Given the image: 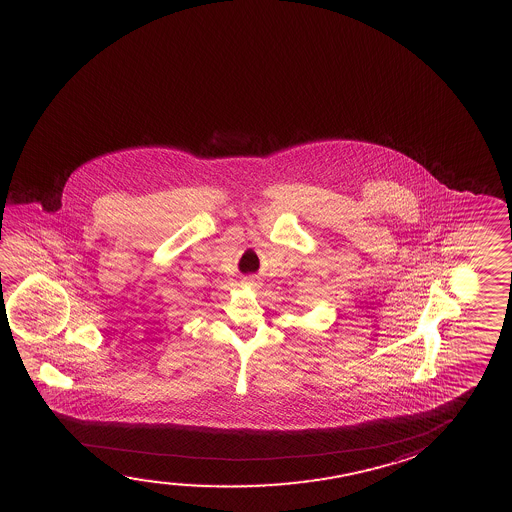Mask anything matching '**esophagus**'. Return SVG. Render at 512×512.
<instances>
[{"instance_id": "1", "label": "esophagus", "mask_w": 512, "mask_h": 512, "mask_svg": "<svg viewBox=\"0 0 512 512\" xmlns=\"http://www.w3.org/2000/svg\"><path fill=\"white\" fill-rule=\"evenodd\" d=\"M248 285H253V283H250V281H248Z\"/></svg>"}]
</instances>
